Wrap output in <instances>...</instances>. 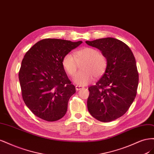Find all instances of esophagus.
<instances>
[{"label":"esophagus","instance_id":"obj_1","mask_svg":"<svg viewBox=\"0 0 154 154\" xmlns=\"http://www.w3.org/2000/svg\"><path fill=\"white\" fill-rule=\"evenodd\" d=\"M82 88H84L82 86H75V89H76L77 91L80 90H81V89H82Z\"/></svg>","mask_w":154,"mask_h":154}]
</instances>
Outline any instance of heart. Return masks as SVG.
Returning <instances> with one entry per match:
<instances>
[{"label":"heart","instance_id":"obj_1","mask_svg":"<svg viewBox=\"0 0 154 154\" xmlns=\"http://www.w3.org/2000/svg\"><path fill=\"white\" fill-rule=\"evenodd\" d=\"M82 71L78 72L73 81L78 85L85 86L90 84L93 77H100L105 73L107 68V59L97 49L86 47L79 49L72 54H67L62 60V65L68 75H75L79 63H82Z\"/></svg>","mask_w":154,"mask_h":154}]
</instances>
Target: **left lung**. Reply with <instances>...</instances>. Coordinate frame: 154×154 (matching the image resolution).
I'll use <instances>...</instances> for the list:
<instances>
[{
  "instance_id": "8db88e82",
  "label": "left lung",
  "mask_w": 154,
  "mask_h": 154,
  "mask_svg": "<svg viewBox=\"0 0 154 154\" xmlns=\"http://www.w3.org/2000/svg\"><path fill=\"white\" fill-rule=\"evenodd\" d=\"M86 43L100 50L107 63L101 79L88 88V109L98 121L111 122L128 111L136 96L139 75L136 59L131 48L115 38Z\"/></svg>"
}]
</instances>
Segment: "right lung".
<instances>
[{"mask_svg":"<svg viewBox=\"0 0 154 154\" xmlns=\"http://www.w3.org/2000/svg\"><path fill=\"white\" fill-rule=\"evenodd\" d=\"M82 42L39 41L25 54L18 73L23 100L34 115L48 122L62 118L75 93L62 65L64 56Z\"/></svg>","mask_w":154,"mask_h":154,"instance_id":"obj_1","label":"right lung"}]
</instances>
